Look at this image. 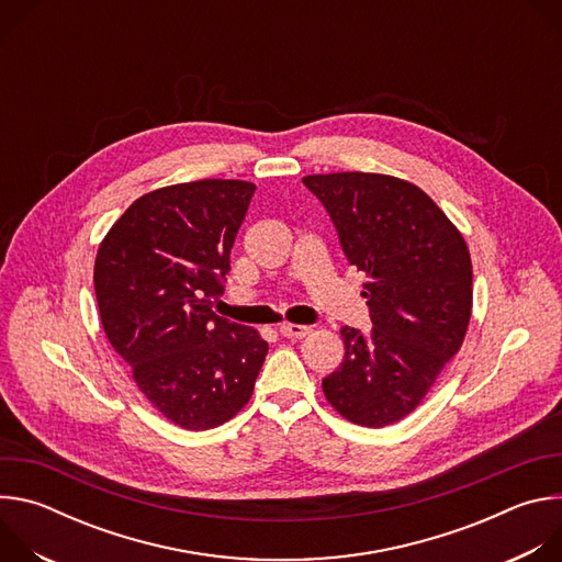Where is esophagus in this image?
Segmentation results:
<instances>
[{
    "label": "esophagus",
    "instance_id": "34e87169",
    "mask_svg": "<svg viewBox=\"0 0 562 562\" xmlns=\"http://www.w3.org/2000/svg\"><path fill=\"white\" fill-rule=\"evenodd\" d=\"M311 329L304 325H280V334L284 338H304Z\"/></svg>",
    "mask_w": 562,
    "mask_h": 562
}]
</instances>
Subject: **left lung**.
Wrapping results in <instances>:
<instances>
[{
  "label": "left lung",
  "mask_w": 562,
  "mask_h": 562,
  "mask_svg": "<svg viewBox=\"0 0 562 562\" xmlns=\"http://www.w3.org/2000/svg\"><path fill=\"white\" fill-rule=\"evenodd\" d=\"M351 267L367 276L371 331L342 327V364L323 380L331 407L362 427L409 416L460 351L471 317L464 237L416 184L380 173L306 176Z\"/></svg>",
  "instance_id": "left-lung-1"
}]
</instances>
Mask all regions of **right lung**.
Instances as JSON below:
<instances>
[{
	"instance_id": "add662e5",
	"label": "right lung",
	"mask_w": 562,
	"mask_h": 562,
	"mask_svg": "<svg viewBox=\"0 0 562 562\" xmlns=\"http://www.w3.org/2000/svg\"><path fill=\"white\" fill-rule=\"evenodd\" d=\"M254 191L243 180L150 191L111 226L95 258L109 342L148 403L189 431L224 425L243 409L269 351L256 329L211 308Z\"/></svg>"
}]
</instances>
